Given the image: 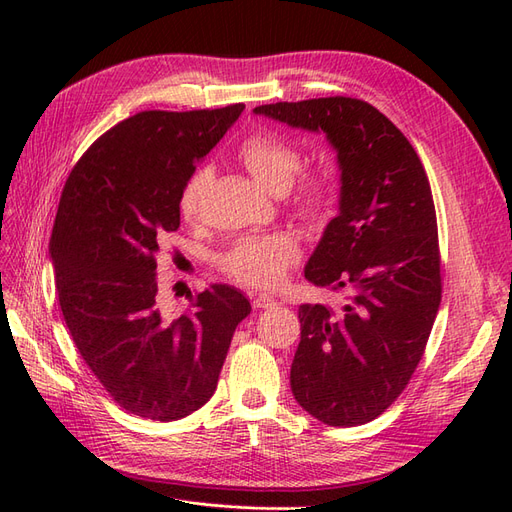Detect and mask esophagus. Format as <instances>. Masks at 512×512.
I'll return each instance as SVG.
<instances>
[{
    "label": "esophagus",
    "mask_w": 512,
    "mask_h": 512,
    "mask_svg": "<svg viewBox=\"0 0 512 512\" xmlns=\"http://www.w3.org/2000/svg\"><path fill=\"white\" fill-rule=\"evenodd\" d=\"M277 301L273 297H269V294H256V297L252 299V305L254 309H269L273 307Z\"/></svg>",
    "instance_id": "1"
}]
</instances>
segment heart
<instances>
[{
  "instance_id": "b5f03b06",
  "label": "heart",
  "mask_w": 512,
  "mask_h": 512,
  "mask_svg": "<svg viewBox=\"0 0 512 512\" xmlns=\"http://www.w3.org/2000/svg\"><path fill=\"white\" fill-rule=\"evenodd\" d=\"M237 156L262 188L273 194H284L303 168V151L288 138L258 130L239 145ZM211 183V168L198 166L185 179L179 194V211L183 218H194L200 200ZM337 198V175L329 166L314 168L301 175L294 190L292 205L303 220L322 224L329 220ZM301 258V247L290 235H254L232 243L220 258L222 271L239 284L252 288H275L284 280L286 271Z\"/></svg>"
}]
</instances>
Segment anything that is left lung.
<instances>
[{
    "mask_svg": "<svg viewBox=\"0 0 512 512\" xmlns=\"http://www.w3.org/2000/svg\"><path fill=\"white\" fill-rule=\"evenodd\" d=\"M254 113L324 132L337 151L339 215L305 277L346 303L299 307L290 389L303 410L331 427L369 423L408 386L442 299L427 173L408 138L365 100L275 102Z\"/></svg>",
    "mask_w": 512,
    "mask_h": 512,
    "instance_id": "left-lung-1",
    "label": "left lung"
}]
</instances>
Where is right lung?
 I'll return each mask as SVG.
<instances>
[{
  "label": "right lung",
  "mask_w": 512,
  "mask_h": 512,
  "mask_svg": "<svg viewBox=\"0 0 512 512\" xmlns=\"http://www.w3.org/2000/svg\"><path fill=\"white\" fill-rule=\"evenodd\" d=\"M245 104L143 111L119 121L74 164L53 224L61 314L83 361L123 410L177 421L218 389L232 333L252 312L215 284L179 318L160 309L162 239L179 228V194Z\"/></svg>",
  "instance_id": "obj_1"
}]
</instances>
